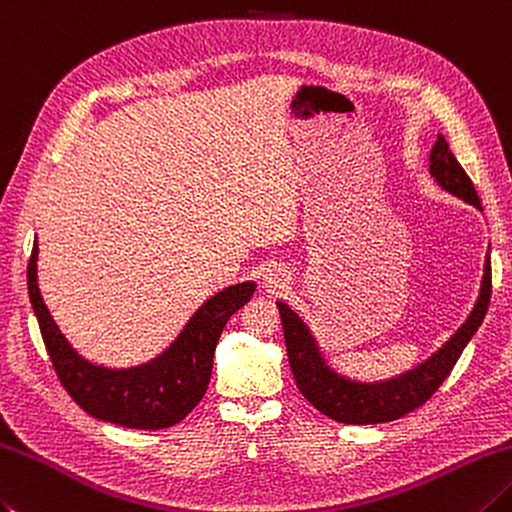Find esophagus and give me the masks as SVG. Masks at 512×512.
Listing matches in <instances>:
<instances>
[{
  "label": "esophagus",
  "mask_w": 512,
  "mask_h": 512,
  "mask_svg": "<svg viewBox=\"0 0 512 512\" xmlns=\"http://www.w3.org/2000/svg\"><path fill=\"white\" fill-rule=\"evenodd\" d=\"M268 284H275V286H277V279H273V277H268Z\"/></svg>",
  "instance_id": "1"
}]
</instances>
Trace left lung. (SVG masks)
<instances>
[{
    "instance_id": "left-lung-1",
    "label": "left lung",
    "mask_w": 512,
    "mask_h": 512,
    "mask_svg": "<svg viewBox=\"0 0 512 512\" xmlns=\"http://www.w3.org/2000/svg\"><path fill=\"white\" fill-rule=\"evenodd\" d=\"M430 173L450 195L482 208L473 182H470L466 170L459 166L455 155L450 153L444 135H437V142L430 150ZM490 293H493V273H490V257H486L482 290H479V299L466 324L428 362L382 384L348 382V379L326 368L302 319L286 304L279 302L277 308L279 317H282L286 353L299 393L319 413L342 424H384L413 413L415 408L424 406L437 393V388L444 384L450 370L455 368L466 344L482 326L490 304Z\"/></svg>"
}]
</instances>
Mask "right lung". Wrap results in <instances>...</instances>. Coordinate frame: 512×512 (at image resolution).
Listing matches in <instances>:
<instances>
[{
	"label": "right lung",
	"instance_id": "obj_1",
	"mask_svg": "<svg viewBox=\"0 0 512 512\" xmlns=\"http://www.w3.org/2000/svg\"><path fill=\"white\" fill-rule=\"evenodd\" d=\"M35 268L37 244L28 262V295L59 384L88 415L126 428H168L202 402L217 339L228 319L255 293L253 282L222 290L197 310L164 355L137 368L108 370L84 362L68 346L39 295Z\"/></svg>",
	"mask_w": 512,
	"mask_h": 512
}]
</instances>
